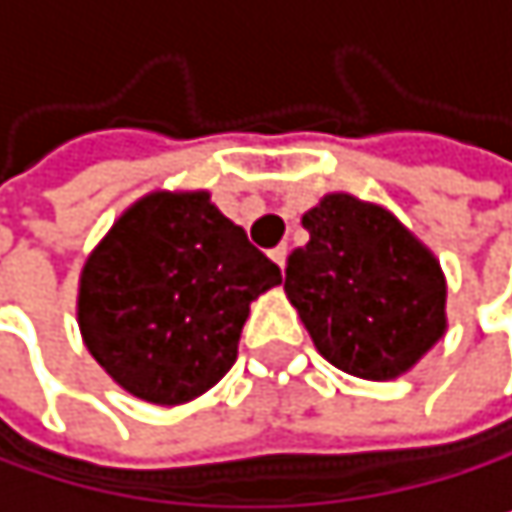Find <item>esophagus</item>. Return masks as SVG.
Here are the masks:
<instances>
[{
	"instance_id": "esophagus-1",
	"label": "esophagus",
	"mask_w": 512,
	"mask_h": 512,
	"mask_svg": "<svg viewBox=\"0 0 512 512\" xmlns=\"http://www.w3.org/2000/svg\"><path fill=\"white\" fill-rule=\"evenodd\" d=\"M287 253H290V247H287V244H280V247H274V250H271V259L280 265V271H284V265H287Z\"/></svg>"
}]
</instances>
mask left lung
Instances as JSON below:
<instances>
[{
  "mask_svg": "<svg viewBox=\"0 0 512 512\" xmlns=\"http://www.w3.org/2000/svg\"><path fill=\"white\" fill-rule=\"evenodd\" d=\"M302 225L311 238L290 253L284 290L314 348L357 378L409 372L446 332L440 262L394 213L345 192Z\"/></svg>",
  "mask_w": 512,
  "mask_h": 512,
  "instance_id": "obj_1",
  "label": "left lung"
}]
</instances>
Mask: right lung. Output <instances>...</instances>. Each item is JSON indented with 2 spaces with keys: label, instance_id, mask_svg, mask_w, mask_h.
<instances>
[{
  "label": "right lung",
  "instance_id": "obj_1",
  "mask_svg": "<svg viewBox=\"0 0 512 512\" xmlns=\"http://www.w3.org/2000/svg\"><path fill=\"white\" fill-rule=\"evenodd\" d=\"M277 284L280 268L207 192H152L88 256L79 329L115 385L180 406L232 369L250 302Z\"/></svg>",
  "mask_w": 512,
  "mask_h": 512
}]
</instances>
